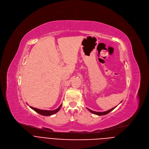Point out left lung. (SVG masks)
<instances>
[{
    "mask_svg": "<svg viewBox=\"0 0 149 149\" xmlns=\"http://www.w3.org/2000/svg\"><path fill=\"white\" fill-rule=\"evenodd\" d=\"M116 107H113L112 109H110V110H109V111H106V112H99L93 111H91V110H90V109H88V108H87V109H88L90 112H91V113H94V114H96V115H99V116H100V115H104L107 114L108 113H109V112H111L112 110H113Z\"/></svg>",
    "mask_w": 149,
    "mask_h": 149,
    "instance_id": "8db88e82",
    "label": "left lung"
}]
</instances>
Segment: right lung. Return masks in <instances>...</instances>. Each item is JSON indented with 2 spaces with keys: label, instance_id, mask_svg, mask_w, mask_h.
Here are the masks:
<instances>
[{
  "label": "right lung",
  "instance_id": "add662e5",
  "mask_svg": "<svg viewBox=\"0 0 149 149\" xmlns=\"http://www.w3.org/2000/svg\"><path fill=\"white\" fill-rule=\"evenodd\" d=\"M62 104H61V106L58 108V109H56V110H54V111H46V110H41V109H37V108H35V107H31L30 106L32 109H33L34 111H35L36 112L38 113L39 114L42 115H43V116H50V115H52L53 114L56 113V112H58L59 109H61V107L62 106Z\"/></svg>",
  "mask_w": 149,
  "mask_h": 149
}]
</instances>
